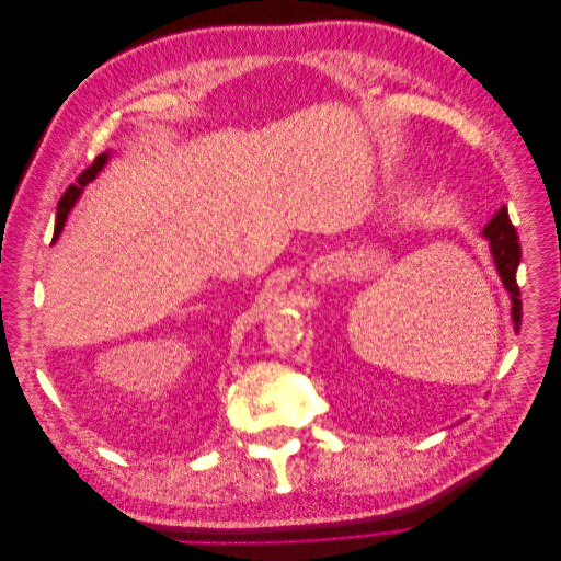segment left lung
I'll return each mask as SVG.
<instances>
[{
    "mask_svg": "<svg viewBox=\"0 0 561 561\" xmlns=\"http://www.w3.org/2000/svg\"><path fill=\"white\" fill-rule=\"evenodd\" d=\"M484 239L489 241L491 257H494L496 271L501 276V283L511 295V316H513V325L515 332H519L522 325V301H519V287H517V266H519V243H517V231L511 225V217H507L505 206L494 213V217L489 219V225L482 231Z\"/></svg>",
    "mask_w": 561,
    "mask_h": 561,
    "instance_id": "1",
    "label": "left lung"
}]
</instances>
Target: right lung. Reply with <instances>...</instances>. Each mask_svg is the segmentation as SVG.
I'll return each instance as SVG.
<instances>
[{
	"instance_id": "1",
	"label": "right lung",
	"mask_w": 561,
	"mask_h": 561,
	"mask_svg": "<svg viewBox=\"0 0 561 561\" xmlns=\"http://www.w3.org/2000/svg\"><path fill=\"white\" fill-rule=\"evenodd\" d=\"M107 161H110V151H105V154H100V157L95 159V163H93L91 168H87V171L81 173V178H79V184H72L70 190H67V192L62 194V198H60V203H58V219H56L54 241H58L60 231L65 229V222H67V217H70V210L75 208V203L79 201V196L83 194V186H87L89 182H93V180L98 178V173L103 171V168L107 165Z\"/></svg>"
}]
</instances>
